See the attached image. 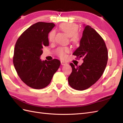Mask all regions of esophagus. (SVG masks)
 <instances>
[{"label":"esophagus","instance_id":"esophagus-1","mask_svg":"<svg viewBox=\"0 0 123 123\" xmlns=\"http://www.w3.org/2000/svg\"><path fill=\"white\" fill-rule=\"evenodd\" d=\"M61 64L62 66H65V65L67 64V63L66 62L63 61H61Z\"/></svg>","mask_w":123,"mask_h":123}]
</instances>
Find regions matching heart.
Returning <instances> with one entry per match:
<instances>
[{"mask_svg":"<svg viewBox=\"0 0 123 123\" xmlns=\"http://www.w3.org/2000/svg\"><path fill=\"white\" fill-rule=\"evenodd\" d=\"M60 28L70 38V41L71 42L77 45L79 43L80 41V36L79 34L78 33L79 27L78 26L70 23H62L60 25ZM55 32L52 30L49 32L48 35V39L49 42H53L54 40ZM70 52V49L69 47H60L56 50V54L57 56L61 59H64L66 57L67 53Z\"/></svg>","mask_w":123,"mask_h":123,"instance_id":"1","label":"heart"}]
</instances>
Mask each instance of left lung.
<instances>
[{"label": "left lung", "mask_w": 123, "mask_h": 123, "mask_svg": "<svg viewBox=\"0 0 123 123\" xmlns=\"http://www.w3.org/2000/svg\"><path fill=\"white\" fill-rule=\"evenodd\" d=\"M73 55L79 59L82 57L83 62L77 67L70 64L72 70L68 77L69 84L75 90H86L95 84L105 71L108 61L105 41L93 28L86 26L80 46Z\"/></svg>", "instance_id": "left-lung-1"}]
</instances>
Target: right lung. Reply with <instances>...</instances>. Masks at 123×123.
<instances>
[{
    "label": "right lung",
    "instance_id": "add662e5",
    "mask_svg": "<svg viewBox=\"0 0 123 123\" xmlns=\"http://www.w3.org/2000/svg\"><path fill=\"white\" fill-rule=\"evenodd\" d=\"M54 26L52 23H36L25 30L15 44L13 63L17 74L23 82L35 89L49 84L61 63L55 59L40 60L43 47L49 45V33Z\"/></svg>",
    "mask_w": 123,
    "mask_h": 123
}]
</instances>
